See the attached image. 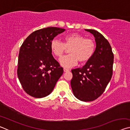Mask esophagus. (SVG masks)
Returning a JSON list of instances; mask_svg holds the SVG:
<instances>
[{
    "mask_svg": "<svg viewBox=\"0 0 130 130\" xmlns=\"http://www.w3.org/2000/svg\"><path fill=\"white\" fill-rule=\"evenodd\" d=\"M69 69H67V68H63V71H64L65 72H68V71H69Z\"/></svg>",
    "mask_w": 130,
    "mask_h": 130,
    "instance_id": "esophagus-1",
    "label": "esophagus"
}]
</instances>
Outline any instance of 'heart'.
Masks as SVG:
<instances>
[{
    "label": "heart",
    "mask_w": 130,
    "mask_h": 130,
    "mask_svg": "<svg viewBox=\"0 0 130 130\" xmlns=\"http://www.w3.org/2000/svg\"><path fill=\"white\" fill-rule=\"evenodd\" d=\"M50 49L57 57H61L69 49V54L60 59V64L69 68L76 65L78 61L83 63L91 60L95 52L96 43L92 39L74 32L63 37V42L57 39L52 40Z\"/></svg>",
    "instance_id": "b5f03b06"
}]
</instances>
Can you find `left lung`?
Segmentation results:
<instances>
[{
	"mask_svg": "<svg viewBox=\"0 0 130 130\" xmlns=\"http://www.w3.org/2000/svg\"><path fill=\"white\" fill-rule=\"evenodd\" d=\"M95 38L96 47L91 60L83 68L72 69L70 81L74 95L83 102H91L104 92L113 73V54L108 41L100 32L85 29Z\"/></svg>",
	"mask_w": 130,
	"mask_h": 130,
	"instance_id": "8db88e82",
	"label": "left lung"
}]
</instances>
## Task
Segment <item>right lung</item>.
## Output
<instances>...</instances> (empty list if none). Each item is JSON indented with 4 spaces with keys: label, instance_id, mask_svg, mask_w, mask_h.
Wrapping results in <instances>:
<instances>
[{
    "label": "right lung",
    "instance_id": "add662e5",
    "mask_svg": "<svg viewBox=\"0 0 130 130\" xmlns=\"http://www.w3.org/2000/svg\"><path fill=\"white\" fill-rule=\"evenodd\" d=\"M65 29L49 27L36 30L23 42L19 50L17 74L26 93L42 98L51 93L63 70L55 60L50 43Z\"/></svg>",
    "mask_w": 130,
    "mask_h": 130
}]
</instances>
